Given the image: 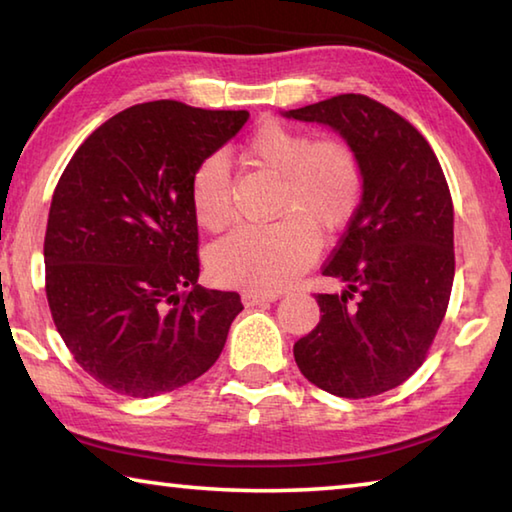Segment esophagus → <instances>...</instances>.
<instances>
[{
    "label": "esophagus",
    "mask_w": 512,
    "mask_h": 512,
    "mask_svg": "<svg viewBox=\"0 0 512 512\" xmlns=\"http://www.w3.org/2000/svg\"><path fill=\"white\" fill-rule=\"evenodd\" d=\"M280 295H282V291H246L244 295H241V300H244L246 306H255L262 302H273Z\"/></svg>",
    "instance_id": "esophagus-1"
}]
</instances>
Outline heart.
Returning a JSON list of instances; mask_svg holds the SVG:
<instances>
[{"instance_id": "heart-1", "label": "heart", "mask_w": 512, "mask_h": 512, "mask_svg": "<svg viewBox=\"0 0 512 512\" xmlns=\"http://www.w3.org/2000/svg\"><path fill=\"white\" fill-rule=\"evenodd\" d=\"M246 159L280 176L273 224L244 226L217 241L208 253L215 280L277 291L311 264L318 250L313 228L336 235L356 217L362 201V167L356 152L336 138H315L304 129L266 120L244 145ZM190 203L199 226L219 232L232 221L230 167L208 156L194 167Z\"/></svg>"}]
</instances>
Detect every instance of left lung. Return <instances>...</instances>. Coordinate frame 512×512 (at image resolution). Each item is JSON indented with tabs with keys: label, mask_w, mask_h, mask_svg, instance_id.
<instances>
[{
	"label": "left lung",
	"mask_w": 512,
	"mask_h": 512,
	"mask_svg": "<svg viewBox=\"0 0 512 512\" xmlns=\"http://www.w3.org/2000/svg\"><path fill=\"white\" fill-rule=\"evenodd\" d=\"M284 116L340 132L365 179L356 217L322 268L347 288L315 295L320 322L293 345L295 362L324 392L378 396L423 365L448 311L454 280L448 181L410 120L369 96H333Z\"/></svg>",
	"instance_id": "8db88e82"
}]
</instances>
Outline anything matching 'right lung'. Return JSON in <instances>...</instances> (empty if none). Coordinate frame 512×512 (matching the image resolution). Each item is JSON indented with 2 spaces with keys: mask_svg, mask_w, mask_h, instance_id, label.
Returning a JSON list of instances; mask_svg holds the SVG:
<instances>
[{
  "mask_svg": "<svg viewBox=\"0 0 512 512\" xmlns=\"http://www.w3.org/2000/svg\"><path fill=\"white\" fill-rule=\"evenodd\" d=\"M248 111L154 100L111 116L55 185L44 235L46 300L78 365L123 396L150 398L215 365L244 309L199 282L194 167Z\"/></svg>",
  "mask_w": 512,
  "mask_h": 512,
  "instance_id": "obj_1",
  "label": "right lung"
}]
</instances>
